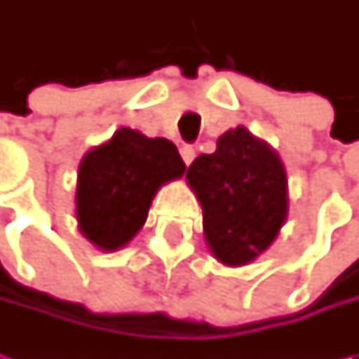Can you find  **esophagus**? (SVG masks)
Returning <instances> with one entry per match:
<instances>
[{
  "label": "esophagus",
  "mask_w": 359,
  "mask_h": 359,
  "mask_svg": "<svg viewBox=\"0 0 359 359\" xmlns=\"http://www.w3.org/2000/svg\"><path fill=\"white\" fill-rule=\"evenodd\" d=\"M180 154H182V158L186 161V165H189V163L196 159V149H194L191 145H184V147L180 149Z\"/></svg>",
  "instance_id": "obj_1"
}]
</instances>
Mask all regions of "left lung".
<instances>
[{
    "instance_id": "left-lung-1",
    "label": "left lung",
    "mask_w": 359,
    "mask_h": 359,
    "mask_svg": "<svg viewBox=\"0 0 359 359\" xmlns=\"http://www.w3.org/2000/svg\"><path fill=\"white\" fill-rule=\"evenodd\" d=\"M186 182L203 212L208 250L229 268L257 259L287 219L290 194L282 159L243 126L222 133L214 154L194 159Z\"/></svg>"
}]
</instances>
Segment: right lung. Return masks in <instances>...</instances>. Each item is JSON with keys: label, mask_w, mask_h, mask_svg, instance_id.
<instances>
[{"label": "right lung", "mask_w": 359, "mask_h": 359, "mask_svg": "<svg viewBox=\"0 0 359 359\" xmlns=\"http://www.w3.org/2000/svg\"><path fill=\"white\" fill-rule=\"evenodd\" d=\"M186 163L165 137L119 128L86 151L77 168V229L100 252L126 248L144 228L161 186L180 180Z\"/></svg>", "instance_id": "1"}]
</instances>
